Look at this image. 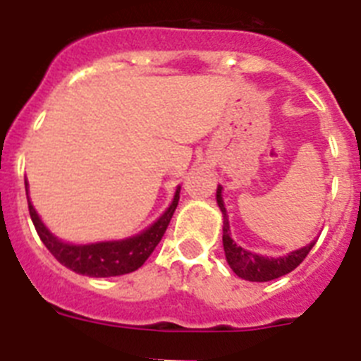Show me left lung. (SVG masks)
I'll use <instances>...</instances> for the list:
<instances>
[{"label":"left lung","mask_w":361,"mask_h":361,"mask_svg":"<svg viewBox=\"0 0 361 361\" xmlns=\"http://www.w3.org/2000/svg\"><path fill=\"white\" fill-rule=\"evenodd\" d=\"M216 202L219 208L224 215V235H222V244H224L226 251V260H228L229 267L237 273L240 279L250 280V282H269V280L280 279V276L288 275L293 269L304 262V258L307 257L309 251L312 250V245L317 244V240L311 242L309 245L302 247L298 251H293L288 257H279V258H269V257H260L251 251H245L244 247L237 245L229 237V222L228 215H226L224 200H222V188L219 186L216 190Z\"/></svg>","instance_id":"left-lung-1"}]
</instances>
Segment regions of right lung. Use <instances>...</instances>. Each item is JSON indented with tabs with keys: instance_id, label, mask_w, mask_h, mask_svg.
<instances>
[{
	"instance_id": "obj_1",
	"label": "right lung",
	"mask_w": 361,
	"mask_h": 361,
	"mask_svg": "<svg viewBox=\"0 0 361 361\" xmlns=\"http://www.w3.org/2000/svg\"><path fill=\"white\" fill-rule=\"evenodd\" d=\"M25 190H27V183H25ZM178 193H180V190L175 191L173 202H171L170 208L166 209L164 215L155 224L145 229L141 235H135V237L126 238V240L99 242V244L88 245H73L57 240L52 233L44 228V224L37 216L36 209L30 204V200H28V212H30L32 222L36 226L37 235L43 240V244L47 245V250L63 266L75 271L79 275L95 276V279H101V276H119L139 269L148 260L153 250L157 247L161 238L164 237L166 228L170 224L171 216H173L175 208H177Z\"/></svg>"
}]
</instances>
